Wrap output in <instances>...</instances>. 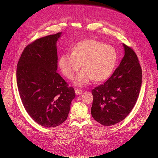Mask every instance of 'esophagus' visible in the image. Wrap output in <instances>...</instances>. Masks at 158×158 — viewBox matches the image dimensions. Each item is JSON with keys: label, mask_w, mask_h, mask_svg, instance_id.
Returning <instances> with one entry per match:
<instances>
[{"label": "esophagus", "mask_w": 158, "mask_h": 158, "mask_svg": "<svg viewBox=\"0 0 158 158\" xmlns=\"http://www.w3.org/2000/svg\"><path fill=\"white\" fill-rule=\"evenodd\" d=\"M75 93H76L77 95H79V94H81L82 93V91L81 89H76Z\"/></svg>", "instance_id": "obj_1"}]
</instances>
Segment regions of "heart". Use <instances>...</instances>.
I'll use <instances>...</instances> for the list:
<instances>
[{"label": "heart", "instance_id": "b5f03b06", "mask_svg": "<svg viewBox=\"0 0 158 158\" xmlns=\"http://www.w3.org/2000/svg\"><path fill=\"white\" fill-rule=\"evenodd\" d=\"M117 59L115 49L94 39L82 40L73 48L72 52L63 55L59 65L64 75L72 79L79 70L83 69L73 80L74 85L86 86L92 81L106 79L112 73Z\"/></svg>", "mask_w": 158, "mask_h": 158}]
</instances>
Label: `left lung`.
I'll return each instance as SVG.
<instances>
[{
    "label": "left lung",
    "instance_id": "1",
    "mask_svg": "<svg viewBox=\"0 0 158 158\" xmlns=\"http://www.w3.org/2000/svg\"><path fill=\"white\" fill-rule=\"evenodd\" d=\"M124 56L111 77L91 91L92 117L109 127L123 121L130 113L139 95L142 73L135 52L123 44Z\"/></svg>",
    "mask_w": 158,
    "mask_h": 158
}]
</instances>
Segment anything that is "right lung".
Returning a JSON list of instances; mask_svg holds the SVG:
<instances>
[{
    "instance_id": "right-lung-1",
    "label": "right lung",
    "mask_w": 158,
    "mask_h": 158,
    "mask_svg": "<svg viewBox=\"0 0 158 158\" xmlns=\"http://www.w3.org/2000/svg\"><path fill=\"white\" fill-rule=\"evenodd\" d=\"M61 32L38 39L25 47L18 61L19 94L30 116L39 124L54 128L67 118L74 89L56 72V42Z\"/></svg>"
}]
</instances>
